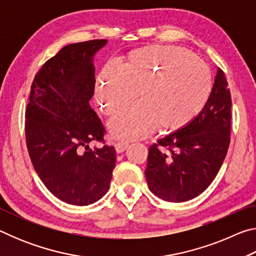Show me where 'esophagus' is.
I'll use <instances>...</instances> for the list:
<instances>
[{"mask_svg": "<svg viewBox=\"0 0 256 256\" xmlns=\"http://www.w3.org/2000/svg\"><path fill=\"white\" fill-rule=\"evenodd\" d=\"M128 144H126V142H123V141H120V142H116L115 144V150L116 152L118 154H120L123 152V151L126 150L128 148Z\"/></svg>", "mask_w": 256, "mask_h": 256, "instance_id": "obj_1", "label": "esophagus"}]
</instances>
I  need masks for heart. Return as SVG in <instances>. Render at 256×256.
I'll return each mask as SVG.
<instances>
[{
	"label": "heart",
	"instance_id": "1",
	"mask_svg": "<svg viewBox=\"0 0 256 256\" xmlns=\"http://www.w3.org/2000/svg\"><path fill=\"white\" fill-rule=\"evenodd\" d=\"M211 76L196 56L175 46H146L125 56L122 68L105 66L94 98L104 114L114 115L110 134L120 140L146 138L156 128L174 131L196 118L211 94Z\"/></svg>",
	"mask_w": 256,
	"mask_h": 256
}]
</instances>
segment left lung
<instances>
[{
  "mask_svg": "<svg viewBox=\"0 0 256 256\" xmlns=\"http://www.w3.org/2000/svg\"><path fill=\"white\" fill-rule=\"evenodd\" d=\"M232 97L218 68L210 97L192 122L149 148L146 178L151 192L168 202H185L206 190L230 144Z\"/></svg>",
  "mask_w": 256,
  "mask_h": 256,
  "instance_id": "8db88e82",
  "label": "left lung"
}]
</instances>
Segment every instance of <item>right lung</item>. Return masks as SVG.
Here are the masks:
<instances>
[{
  "label": "right lung",
  "mask_w": 256,
  "mask_h": 256,
  "mask_svg": "<svg viewBox=\"0 0 256 256\" xmlns=\"http://www.w3.org/2000/svg\"><path fill=\"white\" fill-rule=\"evenodd\" d=\"M106 40L76 42L46 60L34 76L26 108V142L34 170L50 192L73 206L98 201L110 188L114 146L89 105L94 92V55Z\"/></svg>",
  "instance_id": "add662e5"
}]
</instances>
